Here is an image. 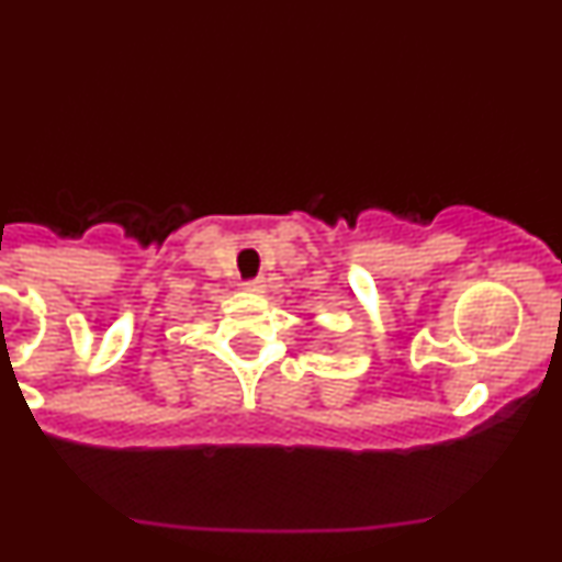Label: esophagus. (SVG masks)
Wrapping results in <instances>:
<instances>
[{
	"mask_svg": "<svg viewBox=\"0 0 562 562\" xmlns=\"http://www.w3.org/2000/svg\"><path fill=\"white\" fill-rule=\"evenodd\" d=\"M243 288L248 290V293H263V290H267V280H263V277H256V280L243 282Z\"/></svg>",
	"mask_w": 562,
	"mask_h": 562,
	"instance_id": "esophagus-1",
	"label": "esophagus"
}]
</instances>
